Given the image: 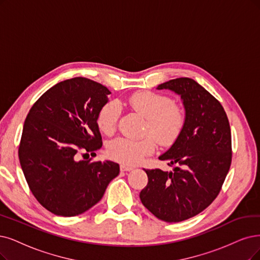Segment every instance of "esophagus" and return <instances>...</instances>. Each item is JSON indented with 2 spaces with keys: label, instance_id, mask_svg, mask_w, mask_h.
I'll return each mask as SVG.
<instances>
[{
  "label": "esophagus",
  "instance_id": "34e87169",
  "mask_svg": "<svg viewBox=\"0 0 260 260\" xmlns=\"http://www.w3.org/2000/svg\"><path fill=\"white\" fill-rule=\"evenodd\" d=\"M120 169H121V171H131V170H133L134 168L131 167V166H126V165H121V166H120Z\"/></svg>",
  "mask_w": 260,
  "mask_h": 260
}]
</instances>
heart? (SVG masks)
<instances>
[{
	"label": "heart",
	"instance_id": "b5f03b06",
	"mask_svg": "<svg viewBox=\"0 0 260 260\" xmlns=\"http://www.w3.org/2000/svg\"><path fill=\"white\" fill-rule=\"evenodd\" d=\"M127 105L147 119L146 134L154 136L162 146L172 145L183 131L186 119L183 106L172 102L167 95L150 91L138 92L127 100ZM121 108L117 102H109L101 108L98 125L105 135H112L115 132ZM154 138H115L108 143L107 154L121 164L137 165L155 152L157 142Z\"/></svg>",
	"mask_w": 260,
	"mask_h": 260
}]
</instances>
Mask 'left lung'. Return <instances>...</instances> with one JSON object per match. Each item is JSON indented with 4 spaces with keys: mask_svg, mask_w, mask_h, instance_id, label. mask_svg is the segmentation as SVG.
I'll list each match as a JSON object with an SVG mask.
<instances>
[{
    "mask_svg": "<svg viewBox=\"0 0 260 260\" xmlns=\"http://www.w3.org/2000/svg\"><path fill=\"white\" fill-rule=\"evenodd\" d=\"M157 90L180 95L186 119L179 138L158 157L174 170H145L149 181L139 197L153 215L178 223L217 197L232 164V133L223 106L195 80L172 79Z\"/></svg>",
    "mask_w": 260,
    "mask_h": 260,
    "instance_id": "obj_1",
    "label": "left lung"
}]
</instances>
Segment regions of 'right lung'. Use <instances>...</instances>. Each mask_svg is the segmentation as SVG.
<instances>
[{
    "label": "right lung",
    "mask_w": 260,
    "mask_h": 260,
    "mask_svg": "<svg viewBox=\"0 0 260 260\" xmlns=\"http://www.w3.org/2000/svg\"><path fill=\"white\" fill-rule=\"evenodd\" d=\"M111 92L83 77L46 91L28 111L19 160L32 194L60 216H76L96 205L119 175L111 160H78L81 151L102 148L98 114Z\"/></svg>",
    "instance_id": "add662e5"
}]
</instances>
